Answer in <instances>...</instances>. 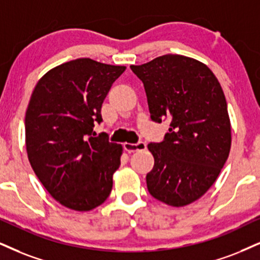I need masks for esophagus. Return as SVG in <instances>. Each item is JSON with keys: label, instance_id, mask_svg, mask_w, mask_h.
Listing matches in <instances>:
<instances>
[{"label": "esophagus", "instance_id": "34e87169", "mask_svg": "<svg viewBox=\"0 0 260 260\" xmlns=\"http://www.w3.org/2000/svg\"><path fill=\"white\" fill-rule=\"evenodd\" d=\"M147 145L145 142H139L136 143V145H134V143H124V150L126 153H134V152H137V150H143L146 149Z\"/></svg>", "mask_w": 260, "mask_h": 260}]
</instances>
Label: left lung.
<instances>
[{
    "label": "left lung",
    "instance_id": "obj_1",
    "mask_svg": "<svg viewBox=\"0 0 260 260\" xmlns=\"http://www.w3.org/2000/svg\"><path fill=\"white\" fill-rule=\"evenodd\" d=\"M130 69L145 85L152 120L170 121L164 141L148 145V191L174 207L194 203L216 182L232 147L222 86L205 63L177 54Z\"/></svg>",
    "mask_w": 260,
    "mask_h": 260
}]
</instances>
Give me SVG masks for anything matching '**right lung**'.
<instances>
[{"mask_svg": "<svg viewBox=\"0 0 260 260\" xmlns=\"http://www.w3.org/2000/svg\"><path fill=\"white\" fill-rule=\"evenodd\" d=\"M125 66L83 57L61 63L37 82L25 114L28 161L62 206L90 211L110 197L123 147L96 136L101 107Z\"/></svg>", "mask_w": 260, "mask_h": 260, "instance_id": "1", "label": "right lung"}]
</instances>
